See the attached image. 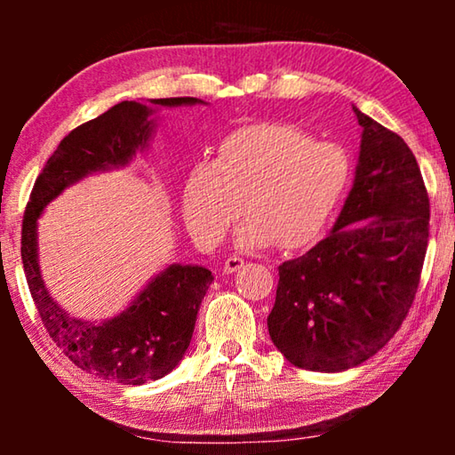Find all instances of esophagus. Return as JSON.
Masks as SVG:
<instances>
[{"instance_id": "obj_1", "label": "esophagus", "mask_w": 455, "mask_h": 455, "mask_svg": "<svg viewBox=\"0 0 455 455\" xmlns=\"http://www.w3.org/2000/svg\"><path fill=\"white\" fill-rule=\"evenodd\" d=\"M243 265H244V260L241 257H228L225 260V267H222V271H225L227 275H230V273L238 271V268H241Z\"/></svg>"}]
</instances>
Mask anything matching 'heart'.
Masks as SVG:
<instances>
[{"instance_id": "b5f03b06", "label": "heart", "mask_w": 455, "mask_h": 455, "mask_svg": "<svg viewBox=\"0 0 455 455\" xmlns=\"http://www.w3.org/2000/svg\"><path fill=\"white\" fill-rule=\"evenodd\" d=\"M351 184L341 146L315 142L303 130L265 122L236 130L212 163L190 166L182 219L200 246H217L241 217L244 249H307L325 235Z\"/></svg>"}]
</instances>
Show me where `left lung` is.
<instances>
[{"label":"left lung","instance_id":"1","mask_svg":"<svg viewBox=\"0 0 455 455\" xmlns=\"http://www.w3.org/2000/svg\"><path fill=\"white\" fill-rule=\"evenodd\" d=\"M355 180L327 238L279 267L267 325L289 363L335 373L373 357L402 327L427 251L429 198L402 136L353 106Z\"/></svg>","mask_w":455,"mask_h":455}]
</instances>
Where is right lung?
Returning <instances> with one entry per match:
<instances>
[{
	"label": "right lung",
	"instance_id": "add662e5",
	"mask_svg": "<svg viewBox=\"0 0 455 455\" xmlns=\"http://www.w3.org/2000/svg\"><path fill=\"white\" fill-rule=\"evenodd\" d=\"M203 104L198 98H158L150 106L124 100L74 128L36 179L21 225V260L44 327L72 363L122 385L156 381L180 363L200 303L212 283L209 268L168 265L138 292L128 309L106 321L70 317L53 301L37 263V219L68 187L88 174L124 168L148 146L156 108Z\"/></svg>",
	"mask_w": 455,
	"mask_h": 455
}]
</instances>
